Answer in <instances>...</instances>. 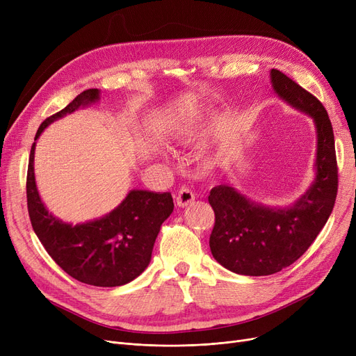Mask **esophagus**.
<instances>
[{
  "mask_svg": "<svg viewBox=\"0 0 356 356\" xmlns=\"http://www.w3.org/2000/svg\"><path fill=\"white\" fill-rule=\"evenodd\" d=\"M193 200H195V193L189 188H186V186H183V188L179 189V192L176 195V202H177V204H179L180 208L188 207V204L192 203Z\"/></svg>",
  "mask_w": 356,
  "mask_h": 356,
  "instance_id": "1",
  "label": "esophagus"
}]
</instances>
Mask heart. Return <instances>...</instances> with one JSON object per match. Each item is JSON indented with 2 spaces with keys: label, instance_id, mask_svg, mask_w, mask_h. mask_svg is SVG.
<instances>
[{
  "label": "heart",
  "instance_id": "1",
  "mask_svg": "<svg viewBox=\"0 0 356 356\" xmlns=\"http://www.w3.org/2000/svg\"><path fill=\"white\" fill-rule=\"evenodd\" d=\"M211 129L209 124H202V125H186L183 128H180L179 131V137H181L183 140H193L197 138L199 136H202L204 131Z\"/></svg>",
  "mask_w": 356,
  "mask_h": 356
}]
</instances>
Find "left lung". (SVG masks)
I'll return each instance as SVG.
<instances>
[{"instance_id": "1", "label": "left lung", "mask_w": 356, "mask_h": 356, "mask_svg": "<svg viewBox=\"0 0 356 356\" xmlns=\"http://www.w3.org/2000/svg\"><path fill=\"white\" fill-rule=\"evenodd\" d=\"M277 95L313 118L317 133L316 179L289 208H267L220 184L208 197L215 212L209 238L213 258L242 275H270L300 258L327 222L338 195L333 128L322 102L283 72L271 69Z\"/></svg>"}]
</instances>
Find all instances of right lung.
Here are the masks:
<instances>
[{
  "mask_svg": "<svg viewBox=\"0 0 356 356\" xmlns=\"http://www.w3.org/2000/svg\"><path fill=\"white\" fill-rule=\"evenodd\" d=\"M98 98V89L83 90L37 129L27 170V208L37 238L65 273L89 286L117 287L133 282L149 264L161 223L175 208L172 195L131 191L106 216L73 227L46 209L35 188L33 165L35 140L43 129Z\"/></svg>",
  "mask_w": 356,
  "mask_h": 356,
  "instance_id": "1",
  "label": "right lung"
}]
</instances>
